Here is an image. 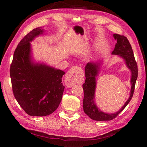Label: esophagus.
Wrapping results in <instances>:
<instances>
[{"mask_svg":"<svg viewBox=\"0 0 147 147\" xmlns=\"http://www.w3.org/2000/svg\"><path fill=\"white\" fill-rule=\"evenodd\" d=\"M84 73L82 69L80 67H73L66 74L65 82L67 86L72 87L78 83L82 82L83 80Z\"/></svg>","mask_w":147,"mask_h":147,"instance_id":"obj_1","label":"esophagus"}]
</instances>
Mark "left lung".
Instances as JSON below:
<instances>
[{"label": "left lung", "instance_id": "8db88e82", "mask_svg": "<svg viewBox=\"0 0 147 147\" xmlns=\"http://www.w3.org/2000/svg\"><path fill=\"white\" fill-rule=\"evenodd\" d=\"M114 39L117 40L115 49L111 53L113 55H118L125 61L126 66L130 69L131 73V90L130 97L126 102L124 105L117 112L114 113H106L100 111L94 102V94L96 85V77L100 71V61L89 62L85 67L86 80L82 85L84 96L83 100L84 111L91 119L94 121H111L115 119L125 107L130 102L132 98L136 80L138 78V65L134 58V53L131 45L128 39L124 36L119 34H113Z\"/></svg>", "mask_w": 147, "mask_h": 147}]
</instances>
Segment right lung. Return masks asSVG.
Wrapping results in <instances>:
<instances>
[{
    "mask_svg": "<svg viewBox=\"0 0 147 147\" xmlns=\"http://www.w3.org/2000/svg\"><path fill=\"white\" fill-rule=\"evenodd\" d=\"M43 27L29 32L20 41L10 66L12 90L17 102L31 116H46L53 113L60 104L65 87V72L32 58L30 42L43 34Z\"/></svg>",
    "mask_w": 147,
    "mask_h": 147,
    "instance_id": "obj_1",
    "label": "right lung"
}]
</instances>
